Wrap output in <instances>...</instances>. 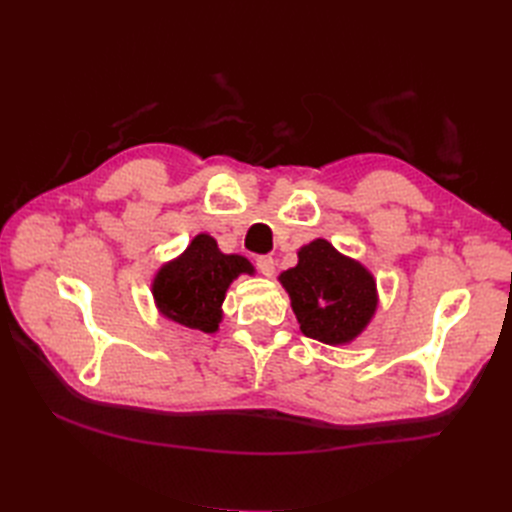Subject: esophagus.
I'll use <instances>...</instances> for the list:
<instances>
[{
  "label": "esophagus",
  "mask_w": 512,
  "mask_h": 512,
  "mask_svg": "<svg viewBox=\"0 0 512 512\" xmlns=\"http://www.w3.org/2000/svg\"><path fill=\"white\" fill-rule=\"evenodd\" d=\"M256 267L258 271L265 275V277H271L275 273V260L271 256H258L256 258Z\"/></svg>",
  "instance_id": "1"
}]
</instances>
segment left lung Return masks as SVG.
<instances>
[{"label": "left lung", "instance_id": "1", "mask_svg": "<svg viewBox=\"0 0 512 512\" xmlns=\"http://www.w3.org/2000/svg\"><path fill=\"white\" fill-rule=\"evenodd\" d=\"M280 282L303 335L322 344H350L376 314L374 275L324 239L303 245L297 267L284 271Z\"/></svg>", "mask_w": 512, "mask_h": 512}]
</instances>
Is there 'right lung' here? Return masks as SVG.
Here are the masks:
<instances>
[{"label":"right lung","mask_w":512,"mask_h":512,"mask_svg":"<svg viewBox=\"0 0 512 512\" xmlns=\"http://www.w3.org/2000/svg\"><path fill=\"white\" fill-rule=\"evenodd\" d=\"M241 273H254L239 254H222L209 235H196L179 258L153 277L151 292L160 314L181 327L215 333L222 322L226 290Z\"/></svg>","instance_id":"obj_1"}]
</instances>
